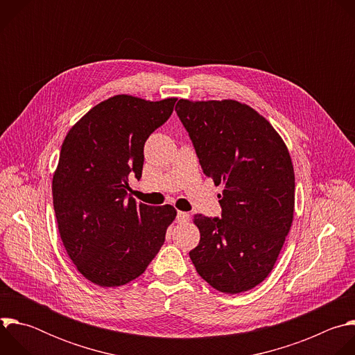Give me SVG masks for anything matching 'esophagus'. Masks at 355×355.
<instances>
[{
    "mask_svg": "<svg viewBox=\"0 0 355 355\" xmlns=\"http://www.w3.org/2000/svg\"><path fill=\"white\" fill-rule=\"evenodd\" d=\"M177 220H178L180 223L188 222V220H189V214H188V212H181V211H178V214H177Z\"/></svg>",
    "mask_w": 355,
    "mask_h": 355,
    "instance_id": "obj_1",
    "label": "esophagus"
}]
</instances>
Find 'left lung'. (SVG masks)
<instances>
[{
	"mask_svg": "<svg viewBox=\"0 0 355 355\" xmlns=\"http://www.w3.org/2000/svg\"><path fill=\"white\" fill-rule=\"evenodd\" d=\"M175 111L202 170L223 187L222 219L193 216L200 240L189 251L192 264L219 292L248 291L272 271L292 226L288 147L263 115L234 99H180Z\"/></svg>",
	"mask_w": 355,
	"mask_h": 355,
	"instance_id": "1",
	"label": "left lung"
}]
</instances>
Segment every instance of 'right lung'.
Segmentation results:
<instances>
[{"instance_id":"add662e5","label":"right lung","mask_w":355,"mask_h":355,"mask_svg":"<svg viewBox=\"0 0 355 355\" xmlns=\"http://www.w3.org/2000/svg\"><path fill=\"white\" fill-rule=\"evenodd\" d=\"M177 98L121 94L91 108L67 133L53 174L59 233L77 270L95 285H125L144 272L177 216L171 205L128 198L141 177L147 137L173 114Z\"/></svg>"}]
</instances>
